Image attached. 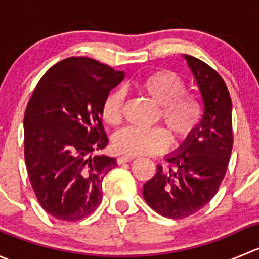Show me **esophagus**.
I'll use <instances>...</instances> for the list:
<instances>
[{
	"mask_svg": "<svg viewBox=\"0 0 259 259\" xmlns=\"http://www.w3.org/2000/svg\"><path fill=\"white\" fill-rule=\"evenodd\" d=\"M135 156H119L117 158V164H124V163H129V161L134 160Z\"/></svg>",
	"mask_w": 259,
	"mask_h": 259,
	"instance_id": "34e87169",
	"label": "esophagus"
}]
</instances>
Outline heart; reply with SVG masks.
I'll return each mask as SVG.
<instances>
[{"label": "heart", "mask_w": 259, "mask_h": 259, "mask_svg": "<svg viewBox=\"0 0 259 259\" xmlns=\"http://www.w3.org/2000/svg\"><path fill=\"white\" fill-rule=\"evenodd\" d=\"M137 89L159 105V119L163 120L173 135L176 143L192 137L203 119V106L199 99L185 93V83L177 74L169 70H158L138 81ZM124 91H110L104 99L101 116L104 121L116 125L121 119L124 106ZM169 134L163 127L149 130L125 127L114 135V149L129 156L154 155L165 150L169 145Z\"/></svg>", "instance_id": "obj_1"}]
</instances>
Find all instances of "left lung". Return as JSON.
Returning <instances> with one entry per match:
<instances>
[{
  "instance_id": "1",
  "label": "left lung",
  "mask_w": 259,
  "mask_h": 259,
  "mask_svg": "<svg viewBox=\"0 0 259 259\" xmlns=\"http://www.w3.org/2000/svg\"><path fill=\"white\" fill-rule=\"evenodd\" d=\"M204 104L197 132L166 155L170 165L156 166L143 187L149 207L160 215L182 219L202 209L217 194L233 146L232 100L226 82L209 65L184 55Z\"/></svg>"
}]
</instances>
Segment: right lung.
Segmentation results:
<instances>
[{"mask_svg":"<svg viewBox=\"0 0 259 259\" xmlns=\"http://www.w3.org/2000/svg\"><path fill=\"white\" fill-rule=\"evenodd\" d=\"M124 71L89 57L57 62L38 81L23 119L25 160L31 185L50 215L74 222L103 199V179L117 165L98 154L109 139L101 106Z\"/></svg>","mask_w":259,"mask_h":259,"instance_id":"add662e5","label":"right lung"}]
</instances>
